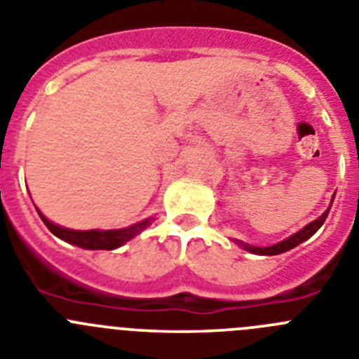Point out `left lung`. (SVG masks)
I'll list each match as a JSON object with an SVG mask.
<instances>
[{
	"mask_svg": "<svg viewBox=\"0 0 359 359\" xmlns=\"http://www.w3.org/2000/svg\"><path fill=\"white\" fill-rule=\"evenodd\" d=\"M332 200H334V195H332V198H331V205H332ZM331 205H329V208L322 212V216H318L316 219H313L311 224H308L304 229H300L299 232H295V234H292L290 238H286V240L279 241V243H276V245H270V247H256V245L243 243V241H240V240H234V243L240 245L243 250L252 252V254H257V256H277V254L288 252V250H292V248H295L297 245L302 243V241L309 240V238H311V236L315 234V232L318 231L322 225H324Z\"/></svg>",
	"mask_w": 359,
	"mask_h": 359,
	"instance_id": "left-lung-1",
	"label": "left lung"
}]
</instances>
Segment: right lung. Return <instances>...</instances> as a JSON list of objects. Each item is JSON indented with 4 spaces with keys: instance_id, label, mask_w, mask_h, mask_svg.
I'll return each mask as SVG.
<instances>
[{
    "instance_id": "1",
    "label": "right lung",
    "mask_w": 359,
    "mask_h": 359,
    "mask_svg": "<svg viewBox=\"0 0 359 359\" xmlns=\"http://www.w3.org/2000/svg\"><path fill=\"white\" fill-rule=\"evenodd\" d=\"M35 209H37L39 216L44 222V225L51 231V234H55L62 241H67V243L86 248V250H114V248H119L121 245L130 241L132 238H135L141 231H144L156 219L147 218L137 222V224L130 225V227L111 229V231H100V229H93V231H75V229H67L62 227V225L53 224L43 212L39 211V208Z\"/></svg>"
}]
</instances>
